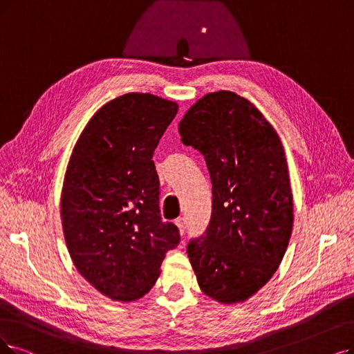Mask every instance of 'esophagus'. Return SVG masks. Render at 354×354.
I'll return each mask as SVG.
<instances>
[{
  "mask_svg": "<svg viewBox=\"0 0 354 354\" xmlns=\"http://www.w3.org/2000/svg\"><path fill=\"white\" fill-rule=\"evenodd\" d=\"M176 225L178 226V230H180V234H181V235L186 232V218H185V216L177 218V219H176Z\"/></svg>",
  "mask_w": 354,
  "mask_h": 354,
  "instance_id": "esophagus-1",
  "label": "esophagus"
}]
</instances>
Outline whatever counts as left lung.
<instances>
[{"label": "left lung", "mask_w": 354, "mask_h": 354, "mask_svg": "<svg viewBox=\"0 0 354 354\" xmlns=\"http://www.w3.org/2000/svg\"><path fill=\"white\" fill-rule=\"evenodd\" d=\"M212 181V214L187 244L201 289L222 304L248 299L272 279L288 248L293 203L280 139L261 113L231 91L205 95L180 122Z\"/></svg>", "instance_id": "1"}]
</instances>
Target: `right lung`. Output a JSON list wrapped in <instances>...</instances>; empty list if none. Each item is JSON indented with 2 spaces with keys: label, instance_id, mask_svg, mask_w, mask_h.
Masks as SVG:
<instances>
[{
  "label": "right lung",
  "instance_id": "1",
  "mask_svg": "<svg viewBox=\"0 0 354 354\" xmlns=\"http://www.w3.org/2000/svg\"><path fill=\"white\" fill-rule=\"evenodd\" d=\"M178 106L129 93L104 104L71 155L61 197L68 251L77 270L116 301L142 298L160 276L178 228L162 222L153 151Z\"/></svg>",
  "mask_w": 354,
  "mask_h": 354
}]
</instances>
